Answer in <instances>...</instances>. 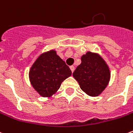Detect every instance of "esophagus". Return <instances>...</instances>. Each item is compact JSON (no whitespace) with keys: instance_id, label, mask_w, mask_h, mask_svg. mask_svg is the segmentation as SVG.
<instances>
[{"instance_id":"esophagus-1","label":"esophagus","mask_w":133,"mask_h":133,"mask_svg":"<svg viewBox=\"0 0 133 133\" xmlns=\"http://www.w3.org/2000/svg\"><path fill=\"white\" fill-rule=\"evenodd\" d=\"M70 68L71 71H72V72H73L74 70H75V67H74L73 65H71V66L70 67Z\"/></svg>"}]
</instances>
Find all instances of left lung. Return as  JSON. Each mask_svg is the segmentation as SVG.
I'll use <instances>...</instances> for the list:
<instances>
[{"label": "left lung", "mask_w": 133, "mask_h": 133, "mask_svg": "<svg viewBox=\"0 0 133 133\" xmlns=\"http://www.w3.org/2000/svg\"><path fill=\"white\" fill-rule=\"evenodd\" d=\"M82 63L74 71V78L80 88L90 96H99L110 79L109 67L99 54L88 51L81 58Z\"/></svg>", "instance_id": "obj_1"}]
</instances>
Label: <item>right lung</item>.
Listing matches in <instances>:
<instances>
[{
	"label": "right lung",
	"instance_id": "right-lung-1",
	"mask_svg": "<svg viewBox=\"0 0 133 133\" xmlns=\"http://www.w3.org/2000/svg\"><path fill=\"white\" fill-rule=\"evenodd\" d=\"M72 75L70 69L56 51L43 53L29 71L31 85L42 97H50L59 89L61 83Z\"/></svg>",
	"mask_w": 133,
	"mask_h": 133
}]
</instances>
